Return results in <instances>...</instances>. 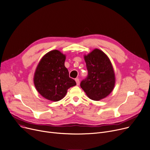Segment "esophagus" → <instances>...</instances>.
<instances>
[{
	"instance_id": "1",
	"label": "esophagus",
	"mask_w": 150,
	"mask_h": 150,
	"mask_svg": "<svg viewBox=\"0 0 150 150\" xmlns=\"http://www.w3.org/2000/svg\"><path fill=\"white\" fill-rule=\"evenodd\" d=\"M75 81L76 82V84H77V85H79L80 84V80H79V79L76 78V79H75Z\"/></svg>"
}]
</instances>
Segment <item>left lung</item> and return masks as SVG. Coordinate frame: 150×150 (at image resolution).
<instances>
[{
    "label": "left lung",
    "instance_id": "8db88e82",
    "mask_svg": "<svg viewBox=\"0 0 150 150\" xmlns=\"http://www.w3.org/2000/svg\"><path fill=\"white\" fill-rule=\"evenodd\" d=\"M84 57L88 76L80 82V87L92 100L97 101L105 98L113 89L115 82L113 68L109 57L97 49Z\"/></svg>",
    "mask_w": 150,
    "mask_h": 150
}]
</instances>
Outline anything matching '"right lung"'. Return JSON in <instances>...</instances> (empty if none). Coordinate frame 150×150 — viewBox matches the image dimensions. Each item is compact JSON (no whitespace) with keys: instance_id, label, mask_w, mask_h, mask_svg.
Returning a JSON list of instances; mask_svg holds the SVG:
<instances>
[{"instance_id":"add662e5","label":"right lung","mask_w":150,"mask_h":150,"mask_svg":"<svg viewBox=\"0 0 150 150\" xmlns=\"http://www.w3.org/2000/svg\"><path fill=\"white\" fill-rule=\"evenodd\" d=\"M65 56L57 50L45 54L39 62L34 75V84L38 93L46 99L57 101L64 98L67 89L75 86L69 77L64 63Z\"/></svg>"}]
</instances>
